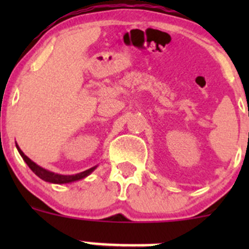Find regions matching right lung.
I'll return each instance as SVG.
<instances>
[{
    "label": "right lung",
    "instance_id": "1",
    "mask_svg": "<svg viewBox=\"0 0 249 249\" xmlns=\"http://www.w3.org/2000/svg\"><path fill=\"white\" fill-rule=\"evenodd\" d=\"M17 148H18V150H19L21 158L25 160V162L27 164V166H29L30 169L32 170V171L36 173V175L38 176L39 178H42L43 180H46V182L55 183V184H62V183H71V182H74V180L82 179V178L87 177L88 175H90V173H91L95 170V167H91V169L85 170V171L77 173V175H67V176L57 175V173L47 171L46 169H43V167H41V166H38L37 164H35V162L32 161L31 159H29V158H27L26 155H25L24 153L20 150V148L18 147V145H17Z\"/></svg>",
    "mask_w": 249,
    "mask_h": 249
}]
</instances>
